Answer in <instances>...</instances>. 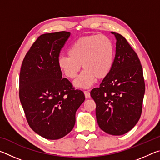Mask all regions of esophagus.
Instances as JSON below:
<instances>
[{
    "mask_svg": "<svg viewBox=\"0 0 160 160\" xmlns=\"http://www.w3.org/2000/svg\"><path fill=\"white\" fill-rule=\"evenodd\" d=\"M84 94H85V96L86 98H89V97H90V93L89 91H85L84 92Z\"/></svg>",
    "mask_w": 160,
    "mask_h": 160,
    "instance_id": "34e87169",
    "label": "esophagus"
}]
</instances>
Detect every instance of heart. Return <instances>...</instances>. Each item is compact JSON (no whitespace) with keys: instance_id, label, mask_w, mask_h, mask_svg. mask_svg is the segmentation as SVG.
<instances>
[{"instance_id":"b5f03b06","label":"heart","mask_w":160,"mask_h":160,"mask_svg":"<svg viewBox=\"0 0 160 160\" xmlns=\"http://www.w3.org/2000/svg\"><path fill=\"white\" fill-rule=\"evenodd\" d=\"M115 48L113 42L105 35L92 34L80 37L70 46L68 56L58 58L59 70L67 78L73 79L82 65L84 70L74 82L80 88H89L96 78L107 77L114 61Z\"/></svg>"}]
</instances>
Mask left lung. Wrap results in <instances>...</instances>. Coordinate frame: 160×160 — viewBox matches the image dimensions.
<instances>
[{"label": "left lung", "mask_w": 160, "mask_h": 160, "mask_svg": "<svg viewBox=\"0 0 160 160\" xmlns=\"http://www.w3.org/2000/svg\"><path fill=\"white\" fill-rule=\"evenodd\" d=\"M111 33L116 40L113 68L90 94L96 103L99 128L108 134L121 135L131 131L139 121L145 82L136 53L122 35Z\"/></svg>", "instance_id": "8db88e82"}]
</instances>
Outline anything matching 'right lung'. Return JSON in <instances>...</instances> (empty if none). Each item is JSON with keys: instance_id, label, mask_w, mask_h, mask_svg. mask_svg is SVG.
<instances>
[{"instance_id": "obj_1", "label": "right lung", "mask_w": 160, "mask_h": 160, "mask_svg": "<svg viewBox=\"0 0 160 160\" xmlns=\"http://www.w3.org/2000/svg\"><path fill=\"white\" fill-rule=\"evenodd\" d=\"M70 35L58 32L38 37L27 53L20 73V99L30 128L48 140H57L72 131L75 113L85 97L62 78L58 60Z\"/></svg>"}]
</instances>
